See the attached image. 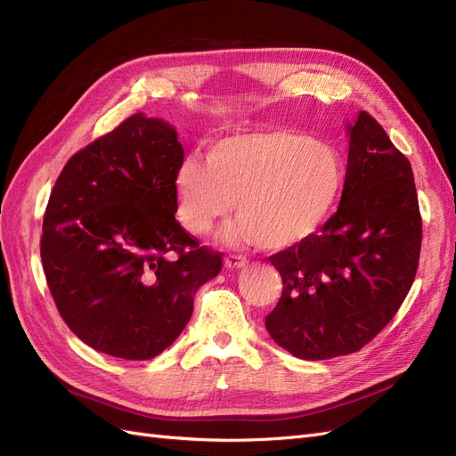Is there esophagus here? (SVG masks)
Masks as SVG:
<instances>
[{
    "instance_id": "1",
    "label": "esophagus",
    "mask_w": 456,
    "mask_h": 456,
    "mask_svg": "<svg viewBox=\"0 0 456 456\" xmlns=\"http://www.w3.org/2000/svg\"><path fill=\"white\" fill-rule=\"evenodd\" d=\"M226 268H243L247 265V260L241 255H228L224 258Z\"/></svg>"
}]
</instances>
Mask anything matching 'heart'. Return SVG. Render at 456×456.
I'll list each match as a JSON object with an SVG mask.
<instances>
[{"label": "heart", "instance_id": "b5f03b06", "mask_svg": "<svg viewBox=\"0 0 456 456\" xmlns=\"http://www.w3.org/2000/svg\"><path fill=\"white\" fill-rule=\"evenodd\" d=\"M342 186L337 150L310 136L268 129L228 136L207 161L183 159L175 173L176 216L194 236L233 209L240 220L224 240L287 249L323 226Z\"/></svg>", "mask_w": 456, "mask_h": 456}]
</instances>
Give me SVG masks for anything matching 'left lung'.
I'll return each instance as SVG.
<instances>
[{
	"label": "left lung",
	"mask_w": 456,
	"mask_h": 456,
	"mask_svg": "<svg viewBox=\"0 0 456 456\" xmlns=\"http://www.w3.org/2000/svg\"><path fill=\"white\" fill-rule=\"evenodd\" d=\"M348 134L337 213L320 233L270 256L283 291L266 329L300 360L362 350L390 323L419 268L422 218L409 159L367 112Z\"/></svg>",
	"instance_id": "left-lung-1"
}]
</instances>
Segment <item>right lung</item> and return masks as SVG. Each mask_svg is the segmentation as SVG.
<instances>
[{
	"instance_id": "1",
	"label": "right lung",
	"mask_w": 456,
	"mask_h": 456,
	"mask_svg": "<svg viewBox=\"0 0 456 456\" xmlns=\"http://www.w3.org/2000/svg\"><path fill=\"white\" fill-rule=\"evenodd\" d=\"M175 127L134 114L64 165L44 215L41 262L72 333L121 360H151L183 333L223 268L176 223Z\"/></svg>"
}]
</instances>
